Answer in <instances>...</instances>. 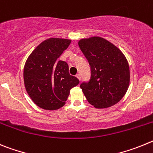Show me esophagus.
<instances>
[{
	"instance_id": "1",
	"label": "esophagus",
	"mask_w": 153,
	"mask_h": 153,
	"mask_svg": "<svg viewBox=\"0 0 153 153\" xmlns=\"http://www.w3.org/2000/svg\"><path fill=\"white\" fill-rule=\"evenodd\" d=\"M76 77L78 78V80H81V75L80 74H77Z\"/></svg>"
}]
</instances>
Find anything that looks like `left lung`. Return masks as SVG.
I'll use <instances>...</instances> for the list:
<instances>
[{
  "label": "left lung",
  "mask_w": 153,
  "mask_h": 153,
  "mask_svg": "<svg viewBox=\"0 0 153 153\" xmlns=\"http://www.w3.org/2000/svg\"><path fill=\"white\" fill-rule=\"evenodd\" d=\"M78 46L91 66V78L80 87L91 104L107 108L125 95L130 85V67L123 53L99 36L82 39Z\"/></svg>",
  "instance_id": "left-lung-1"
}]
</instances>
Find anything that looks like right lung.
<instances>
[{"label": "right lung", "instance_id": "obj_1", "mask_svg": "<svg viewBox=\"0 0 153 153\" xmlns=\"http://www.w3.org/2000/svg\"><path fill=\"white\" fill-rule=\"evenodd\" d=\"M71 40L49 38L30 55L24 65L23 79L29 96L44 110L59 109L65 104L70 90L79 80L68 72L65 62L58 60Z\"/></svg>", "mask_w": 153, "mask_h": 153}]
</instances>
